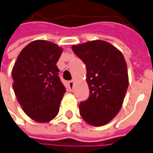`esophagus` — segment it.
I'll use <instances>...</instances> for the list:
<instances>
[{
    "instance_id": "1",
    "label": "esophagus",
    "mask_w": 153,
    "mask_h": 153,
    "mask_svg": "<svg viewBox=\"0 0 153 153\" xmlns=\"http://www.w3.org/2000/svg\"><path fill=\"white\" fill-rule=\"evenodd\" d=\"M73 83H74V81H70V82H69V86H70V88H73Z\"/></svg>"
}]
</instances>
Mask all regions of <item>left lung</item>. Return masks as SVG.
I'll return each mask as SVG.
<instances>
[{
	"mask_svg": "<svg viewBox=\"0 0 153 153\" xmlns=\"http://www.w3.org/2000/svg\"><path fill=\"white\" fill-rule=\"evenodd\" d=\"M87 66L89 97L80 103V115L92 126H102L119 112L128 86L127 64L120 51L96 40L72 46Z\"/></svg>",
	"mask_w": 153,
	"mask_h": 153,
	"instance_id": "8db88e82",
	"label": "left lung"
}]
</instances>
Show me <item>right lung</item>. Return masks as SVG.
<instances>
[{"mask_svg": "<svg viewBox=\"0 0 153 153\" xmlns=\"http://www.w3.org/2000/svg\"><path fill=\"white\" fill-rule=\"evenodd\" d=\"M60 47L44 41H33L23 48L12 71L13 88L23 111L31 119L48 123L59 113L65 88L56 64Z\"/></svg>", "mask_w": 153, "mask_h": 153, "instance_id": "1", "label": "right lung"}]
</instances>
